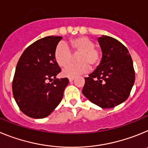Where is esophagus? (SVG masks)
<instances>
[{
    "instance_id": "1",
    "label": "esophagus",
    "mask_w": 148,
    "mask_h": 148,
    "mask_svg": "<svg viewBox=\"0 0 148 148\" xmlns=\"http://www.w3.org/2000/svg\"><path fill=\"white\" fill-rule=\"evenodd\" d=\"M73 80H74V78H69V81H70V82H72Z\"/></svg>"
}]
</instances>
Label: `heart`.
<instances>
[{"label":"heart","mask_w":148,"mask_h":148,"mask_svg":"<svg viewBox=\"0 0 148 148\" xmlns=\"http://www.w3.org/2000/svg\"><path fill=\"white\" fill-rule=\"evenodd\" d=\"M92 39L85 36L75 38L70 41V47L74 54H78L76 65H70L63 70V75L69 78H75L87 73L91 68L97 67L101 63V53L100 49L95 47ZM65 44L60 43L55 49V59L61 66H65L72 60V53Z\"/></svg>","instance_id":"1"}]
</instances>
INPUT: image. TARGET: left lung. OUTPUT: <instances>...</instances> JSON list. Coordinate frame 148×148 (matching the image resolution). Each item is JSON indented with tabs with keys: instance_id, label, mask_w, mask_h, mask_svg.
<instances>
[{
	"instance_id": "obj_1",
	"label": "left lung",
	"mask_w": 148,
	"mask_h": 148,
	"mask_svg": "<svg viewBox=\"0 0 148 148\" xmlns=\"http://www.w3.org/2000/svg\"><path fill=\"white\" fill-rule=\"evenodd\" d=\"M102 58L97 69L85 78L82 93L101 108H113L127 100L135 82L129 51L118 40L108 35L98 38Z\"/></svg>"
}]
</instances>
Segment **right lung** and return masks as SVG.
Wrapping results in <instances>:
<instances>
[{
	"label": "right lung",
	"mask_w": 148,
	"mask_h": 148,
	"mask_svg": "<svg viewBox=\"0 0 148 148\" xmlns=\"http://www.w3.org/2000/svg\"><path fill=\"white\" fill-rule=\"evenodd\" d=\"M61 39V36H47L36 40L23 51L17 64L13 96L21 110L29 117L45 118L62 100L69 80L56 78L61 70L54 56ZM53 80V83H48Z\"/></svg>",
	"instance_id": "1"
}]
</instances>
